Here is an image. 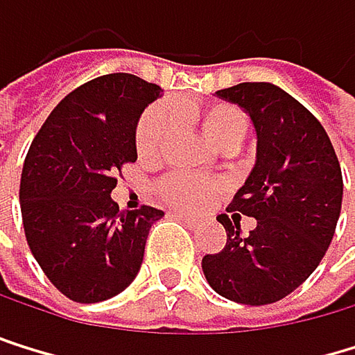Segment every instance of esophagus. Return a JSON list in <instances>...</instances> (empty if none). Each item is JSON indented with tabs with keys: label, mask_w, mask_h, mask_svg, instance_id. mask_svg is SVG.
Returning <instances> with one entry per match:
<instances>
[{
	"label": "esophagus",
	"mask_w": 355,
	"mask_h": 355,
	"mask_svg": "<svg viewBox=\"0 0 355 355\" xmlns=\"http://www.w3.org/2000/svg\"><path fill=\"white\" fill-rule=\"evenodd\" d=\"M174 217L179 219V221H183V223H187V225H191V227L200 225V219H196V217H189V215H183V213H174Z\"/></svg>",
	"instance_id": "obj_1"
}]
</instances>
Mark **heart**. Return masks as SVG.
<instances>
[{
  "instance_id": "1",
  "label": "heart",
  "mask_w": 355,
  "mask_h": 355,
  "mask_svg": "<svg viewBox=\"0 0 355 355\" xmlns=\"http://www.w3.org/2000/svg\"><path fill=\"white\" fill-rule=\"evenodd\" d=\"M193 116L200 121V128L207 140L215 146L241 144L247 136L249 123L243 110L232 104H209L193 110ZM176 128L174 114L168 106L148 108L136 128V148L140 157H157L164 153ZM223 189V183L217 179H207L189 172H172L159 185V191L174 209L187 213H200L211 204V200Z\"/></svg>"
}]
</instances>
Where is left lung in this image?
Wrapping results in <instances>:
<instances>
[{
	"label": "left lung",
	"mask_w": 355,
	"mask_h": 355,
	"mask_svg": "<svg viewBox=\"0 0 355 355\" xmlns=\"http://www.w3.org/2000/svg\"><path fill=\"white\" fill-rule=\"evenodd\" d=\"M253 121L255 166L217 221L227 232L221 251L202 257L211 288L241 304H270L302 285L326 255L343 202V174L334 146L298 100L270 83L217 91ZM258 225L240 234L236 213Z\"/></svg>",
	"instance_id": "8db88e82"
}]
</instances>
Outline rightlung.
Segmentation results:
<instances>
[{
    "label": "right lung",
    "instance_id": "right-lung-1",
    "mask_svg": "<svg viewBox=\"0 0 355 355\" xmlns=\"http://www.w3.org/2000/svg\"><path fill=\"white\" fill-rule=\"evenodd\" d=\"M162 87L134 74L98 76L57 104L35 134L21 174L27 245L55 288L102 302L136 279L151 225L164 211H121L116 174L136 162V125Z\"/></svg>",
    "mask_w": 355,
    "mask_h": 355
}]
</instances>
